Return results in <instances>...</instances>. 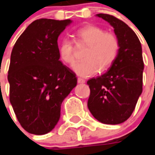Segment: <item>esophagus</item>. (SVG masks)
<instances>
[{"label":"esophagus","instance_id":"34e87169","mask_svg":"<svg viewBox=\"0 0 155 155\" xmlns=\"http://www.w3.org/2000/svg\"><path fill=\"white\" fill-rule=\"evenodd\" d=\"M78 84H84L85 80L84 79H81V78H78L77 79Z\"/></svg>","mask_w":155,"mask_h":155}]
</instances>
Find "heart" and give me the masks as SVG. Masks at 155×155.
<instances>
[{
	"label": "heart",
	"mask_w": 155,
	"mask_h": 155,
	"mask_svg": "<svg viewBox=\"0 0 155 155\" xmlns=\"http://www.w3.org/2000/svg\"><path fill=\"white\" fill-rule=\"evenodd\" d=\"M78 44L87 45L83 58L84 60L74 67L75 72L82 77H90L110 68L117 57L120 44L114 34L93 25H86L75 33ZM58 55L63 63L73 66L75 62L73 42L68 38L61 41Z\"/></svg>",
	"instance_id": "1"
}]
</instances>
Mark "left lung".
Returning <instances> with one entry per match:
<instances>
[{
    "instance_id": "left-lung-1",
    "label": "left lung",
    "mask_w": 155,
    "mask_h": 155,
    "mask_svg": "<svg viewBox=\"0 0 155 155\" xmlns=\"http://www.w3.org/2000/svg\"><path fill=\"white\" fill-rule=\"evenodd\" d=\"M97 16L113 26L120 49L108 71L87 82L90 87L87 107L100 122L117 125L131 116L142 92V45L134 30L124 21L109 14Z\"/></svg>"
}]
</instances>
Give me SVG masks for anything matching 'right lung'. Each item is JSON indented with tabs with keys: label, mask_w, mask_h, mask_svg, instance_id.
Wrapping results in <instances>:
<instances>
[{
	"label": "right lung",
	"mask_w": 155,
	"mask_h": 155,
	"mask_svg": "<svg viewBox=\"0 0 155 155\" xmlns=\"http://www.w3.org/2000/svg\"><path fill=\"white\" fill-rule=\"evenodd\" d=\"M71 23L41 18L18 38L10 57L9 101L25 131L36 135L53 130L61 104L77 84L75 74L59 60L58 38Z\"/></svg>",
	"instance_id": "1"
}]
</instances>
